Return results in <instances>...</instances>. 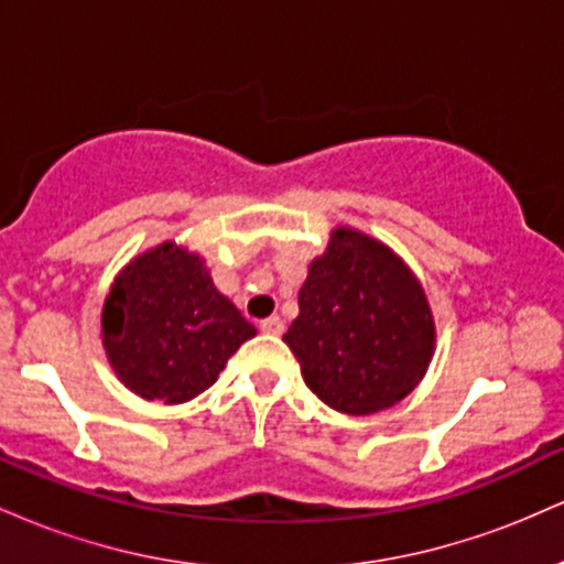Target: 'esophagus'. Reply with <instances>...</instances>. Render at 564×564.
<instances>
[{
  "label": "esophagus",
  "instance_id": "obj_1",
  "mask_svg": "<svg viewBox=\"0 0 564 564\" xmlns=\"http://www.w3.org/2000/svg\"><path fill=\"white\" fill-rule=\"evenodd\" d=\"M260 332L262 334H273V336L283 334V321L278 318V315H273V318H264V321H260Z\"/></svg>",
  "mask_w": 564,
  "mask_h": 564
}]
</instances>
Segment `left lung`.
Segmentation results:
<instances>
[{
    "mask_svg": "<svg viewBox=\"0 0 564 564\" xmlns=\"http://www.w3.org/2000/svg\"><path fill=\"white\" fill-rule=\"evenodd\" d=\"M283 341L323 403L366 416L400 403L422 381L435 323L422 283L400 257L339 228L326 254L310 264L300 315Z\"/></svg>",
    "mask_w": 564,
    "mask_h": 564,
    "instance_id": "obj_1",
    "label": "left lung"
}]
</instances>
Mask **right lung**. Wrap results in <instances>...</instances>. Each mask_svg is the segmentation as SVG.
<instances>
[{"mask_svg": "<svg viewBox=\"0 0 564 564\" xmlns=\"http://www.w3.org/2000/svg\"><path fill=\"white\" fill-rule=\"evenodd\" d=\"M254 326L212 283L198 254L174 243L121 270L102 307V345L134 394L185 403L215 384Z\"/></svg>", "mask_w": 564, "mask_h": 564, "instance_id": "obj_1", "label": "right lung"}]
</instances>
